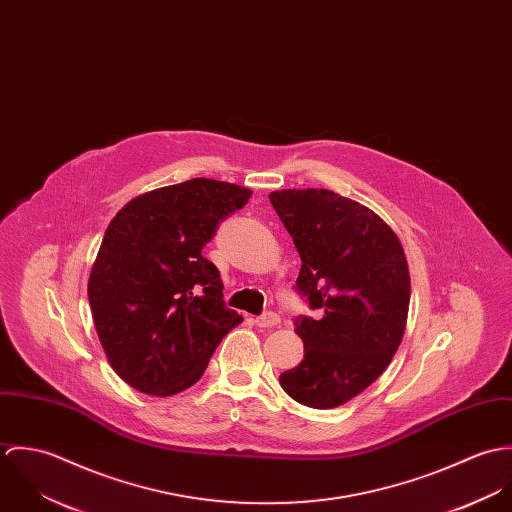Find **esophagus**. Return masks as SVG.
I'll return each instance as SVG.
<instances>
[{"mask_svg": "<svg viewBox=\"0 0 512 512\" xmlns=\"http://www.w3.org/2000/svg\"><path fill=\"white\" fill-rule=\"evenodd\" d=\"M278 323H280V315L274 313V311H266V313H262L260 317H256V325H258V327H264V329L276 327Z\"/></svg>", "mask_w": 512, "mask_h": 512, "instance_id": "esophagus-1", "label": "esophagus"}]
</instances>
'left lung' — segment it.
I'll return each instance as SVG.
<instances>
[{"mask_svg":"<svg viewBox=\"0 0 512 512\" xmlns=\"http://www.w3.org/2000/svg\"><path fill=\"white\" fill-rule=\"evenodd\" d=\"M270 203L301 258L295 292L317 311L295 319L305 355L280 384L303 406L335 408L368 388L402 341L406 256L384 220L333 191H274Z\"/></svg>","mask_w":512,"mask_h":512,"instance_id":"8db88e82","label":"left lung"}]
</instances>
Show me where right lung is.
Here are the masks:
<instances>
[{"instance_id": "1", "label": "right lung", "mask_w": 512, "mask_h": 512, "mask_svg": "<svg viewBox=\"0 0 512 512\" xmlns=\"http://www.w3.org/2000/svg\"><path fill=\"white\" fill-rule=\"evenodd\" d=\"M250 195L197 177L132 199L108 224L88 301L110 365L136 390L171 396L193 386L242 321L201 250Z\"/></svg>"}]
</instances>
